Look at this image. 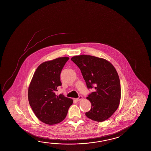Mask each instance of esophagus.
Wrapping results in <instances>:
<instances>
[{
	"label": "esophagus",
	"instance_id": "obj_1",
	"mask_svg": "<svg viewBox=\"0 0 151 151\" xmlns=\"http://www.w3.org/2000/svg\"><path fill=\"white\" fill-rule=\"evenodd\" d=\"M82 99H83V97H82L81 96H80L78 98H76V101L78 102V101H80Z\"/></svg>",
	"mask_w": 151,
	"mask_h": 151
}]
</instances>
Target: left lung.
I'll list each match as a JSON object with an SVG mask.
<instances>
[{"label":"left lung","mask_w":151,"mask_h":151,"mask_svg":"<svg viewBox=\"0 0 151 151\" xmlns=\"http://www.w3.org/2000/svg\"><path fill=\"white\" fill-rule=\"evenodd\" d=\"M71 60L80 68L88 88H95V92L87 97L91 109L86 116L97 122L108 119L121 99L120 81L115 68L108 61L91 55L74 56Z\"/></svg>","instance_id":"8db88e82"}]
</instances>
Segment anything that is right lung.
<instances>
[{"label": "right lung", "mask_w": 151, "mask_h": 151, "mask_svg": "<svg viewBox=\"0 0 151 151\" xmlns=\"http://www.w3.org/2000/svg\"><path fill=\"white\" fill-rule=\"evenodd\" d=\"M68 59V57L59 58L40 65L29 86V104L36 116L47 124L63 121L73 103V99L55 94L61 86V70Z\"/></svg>", "instance_id": "1"}]
</instances>
